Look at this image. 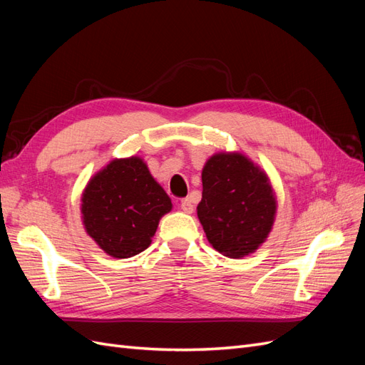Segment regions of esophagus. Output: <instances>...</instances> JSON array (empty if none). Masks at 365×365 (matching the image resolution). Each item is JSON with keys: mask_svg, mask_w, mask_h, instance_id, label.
<instances>
[{"mask_svg": "<svg viewBox=\"0 0 365 365\" xmlns=\"http://www.w3.org/2000/svg\"><path fill=\"white\" fill-rule=\"evenodd\" d=\"M181 210L184 213H193V210H195V207H193V202H192V200L190 197H184V200L181 201Z\"/></svg>", "mask_w": 365, "mask_h": 365, "instance_id": "1", "label": "esophagus"}]
</instances>
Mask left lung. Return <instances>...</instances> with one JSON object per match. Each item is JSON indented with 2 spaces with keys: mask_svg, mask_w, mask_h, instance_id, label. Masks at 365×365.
Returning <instances> with one entry per match:
<instances>
[{
  "mask_svg": "<svg viewBox=\"0 0 365 365\" xmlns=\"http://www.w3.org/2000/svg\"><path fill=\"white\" fill-rule=\"evenodd\" d=\"M197 219L216 251L240 259L269 236L277 197L267 172L240 152H217L202 169Z\"/></svg>",
  "mask_w": 365,
  "mask_h": 365,
  "instance_id": "left-lung-1",
  "label": "left lung"
}]
</instances>
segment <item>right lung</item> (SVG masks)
<instances>
[{
    "label": "right lung",
    "mask_w": 365,
    "mask_h": 365,
    "mask_svg": "<svg viewBox=\"0 0 365 365\" xmlns=\"http://www.w3.org/2000/svg\"><path fill=\"white\" fill-rule=\"evenodd\" d=\"M86 235L108 256L128 259L145 251L172 201L141 157L109 161L82 193Z\"/></svg>",
    "instance_id": "add662e5"
}]
</instances>
